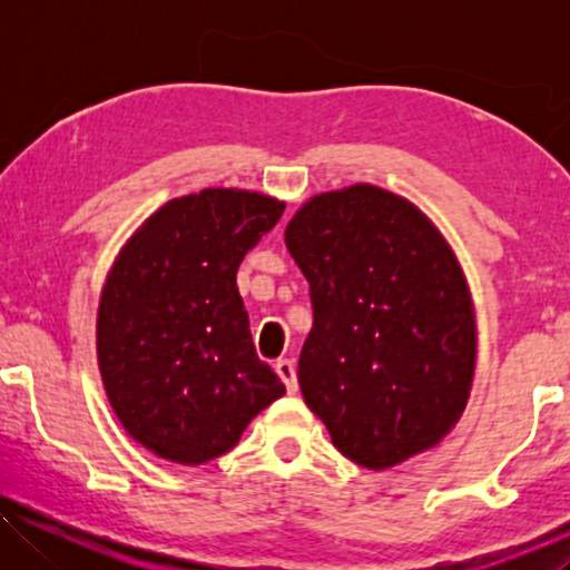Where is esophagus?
Returning a JSON list of instances; mask_svg holds the SVG:
<instances>
[{
	"label": "esophagus",
	"instance_id": "34e87169",
	"mask_svg": "<svg viewBox=\"0 0 570 570\" xmlns=\"http://www.w3.org/2000/svg\"><path fill=\"white\" fill-rule=\"evenodd\" d=\"M276 374L284 380L288 392H296L298 390V384H296V366H294L292 360H278L276 362Z\"/></svg>",
	"mask_w": 570,
	"mask_h": 570
}]
</instances>
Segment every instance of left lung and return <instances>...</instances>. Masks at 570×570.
Returning <instances> with one entry per match:
<instances>
[{
	"instance_id": "8db88e82",
	"label": "left lung",
	"mask_w": 570,
	"mask_h": 570,
	"mask_svg": "<svg viewBox=\"0 0 570 570\" xmlns=\"http://www.w3.org/2000/svg\"><path fill=\"white\" fill-rule=\"evenodd\" d=\"M286 248L314 306L298 387L334 448L370 470L435 448L475 372L470 292L440 230L410 200L360 183L298 208Z\"/></svg>"
}]
</instances>
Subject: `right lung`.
I'll return each instance as SVG.
<instances>
[{"label":"right lung","mask_w":570,"mask_h":570,"mask_svg":"<svg viewBox=\"0 0 570 570\" xmlns=\"http://www.w3.org/2000/svg\"><path fill=\"white\" fill-rule=\"evenodd\" d=\"M276 198L206 188L156 210L105 282L98 362L132 440L183 465L224 455L286 392L258 360L236 272L284 214Z\"/></svg>","instance_id":"1"}]
</instances>
